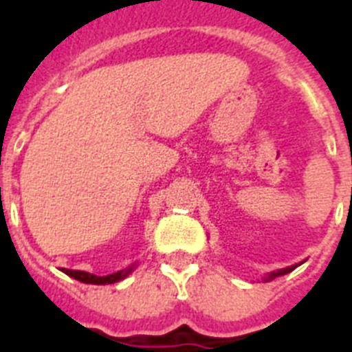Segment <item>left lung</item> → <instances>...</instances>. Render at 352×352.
Here are the masks:
<instances>
[{"instance_id": "left-lung-1", "label": "left lung", "mask_w": 352, "mask_h": 352, "mask_svg": "<svg viewBox=\"0 0 352 352\" xmlns=\"http://www.w3.org/2000/svg\"><path fill=\"white\" fill-rule=\"evenodd\" d=\"M296 266L298 264H294V266H289V268H282V270H276V272H272L268 276H266V278H264V280L268 282V280H273V278H276V276H282V275H285V273H291L292 270L296 268Z\"/></svg>"}]
</instances>
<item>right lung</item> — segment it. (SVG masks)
Instances as JSON below:
<instances>
[{
  "instance_id": "obj_1",
  "label": "right lung",
  "mask_w": 352,
  "mask_h": 352,
  "mask_svg": "<svg viewBox=\"0 0 352 352\" xmlns=\"http://www.w3.org/2000/svg\"><path fill=\"white\" fill-rule=\"evenodd\" d=\"M133 268H135V264H133V266H130V268L121 270V272L111 273V275H105V276H96V275H93V273H88V272H79V270H67V268H61V272L67 273V275L72 276V278H76V280L84 282V284L107 285V284H116V282L126 278V276L132 273Z\"/></svg>"
}]
</instances>
